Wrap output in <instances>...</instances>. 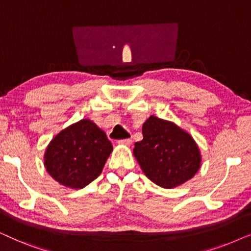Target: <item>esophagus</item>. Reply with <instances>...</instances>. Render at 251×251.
I'll return each mask as SVG.
<instances>
[{
  "label": "esophagus",
  "instance_id": "1",
  "mask_svg": "<svg viewBox=\"0 0 251 251\" xmlns=\"http://www.w3.org/2000/svg\"><path fill=\"white\" fill-rule=\"evenodd\" d=\"M118 144L120 145H126V146H130L132 144V140L130 138H126V139H120L118 140Z\"/></svg>",
  "mask_w": 251,
  "mask_h": 251
}]
</instances>
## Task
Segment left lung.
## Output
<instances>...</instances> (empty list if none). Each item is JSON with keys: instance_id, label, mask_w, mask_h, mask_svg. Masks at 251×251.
Here are the masks:
<instances>
[{"instance_id": "obj_1", "label": "left lung", "mask_w": 251, "mask_h": 251, "mask_svg": "<svg viewBox=\"0 0 251 251\" xmlns=\"http://www.w3.org/2000/svg\"><path fill=\"white\" fill-rule=\"evenodd\" d=\"M133 154L144 174L164 188L191 179L201 163L193 138L173 122L153 115L143 125V140L135 144Z\"/></svg>"}]
</instances>
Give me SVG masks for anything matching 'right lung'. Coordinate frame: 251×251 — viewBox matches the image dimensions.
Listing matches in <instances>:
<instances>
[{
	"label": "right lung",
	"mask_w": 251,
	"mask_h": 251,
	"mask_svg": "<svg viewBox=\"0 0 251 251\" xmlns=\"http://www.w3.org/2000/svg\"><path fill=\"white\" fill-rule=\"evenodd\" d=\"M112 150L101 129L90 120H81L51 140L44 164L58 183L83 188L101 174Z\"/></svg>",
	"instance_id": "1"
}]
</instances>
